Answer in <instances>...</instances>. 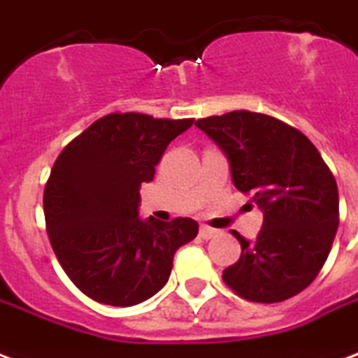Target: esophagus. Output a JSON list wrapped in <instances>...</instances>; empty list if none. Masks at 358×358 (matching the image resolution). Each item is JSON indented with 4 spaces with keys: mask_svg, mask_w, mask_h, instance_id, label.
Instances as JSON below:
<instances>
[{
    "mask_svg": "<svg viewBox=\"0 0 358 358\" xmlns=\"http://www.w3.org/2000/svg\"><path fill=\"white\" fill-rule=\"evenodd\" d=\"M217 234H219V230L210 229V227H201V230H199V236H201L202 239H212Z\"/></svg>",
    "mask_w": 358,
    "mask_h": 358,
    "instance_id": "obj_1",
    "label": "esophagus"
}]
</instances>
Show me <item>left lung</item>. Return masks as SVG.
I'll use <instances>...</instances> for the list:
<instances>
[{
	"mask_svg": "<svg viewBox=\"0 0 358 358\" xmlns=\"http://www.w3.org/2000/svg\"><path fill=\"white\" fill-rule=\"evenodd\" d=\"M195 126L229 157L232 182L264 212L255 241L232 230L241 256L223 280L252 303H280L317 277L338 230V187L310 139L252 111L199 119Z\"/></svg>",
	"mask_w": 358,
	"mask_h": 358,
	"instance_id": "obj_1",
	"label": "left lung"
}]
</instances>
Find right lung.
Wrapping results in <instances>:
<instances>
[{"label": "right lung", "instance_id": "obj_1", "mask_svg": "<svg viewBox=\"0 0 358 358\" xmlns=\"http://www.w3.org/2000/svg\"><path fill=\"white\" fill-rule=\"evenodd\" d=\"M195 119L109 113L72 139L44 187L53 252L91 299L143 303L167 284L178 247L196 238L189 217L139 219L141 184L152 182L169 143Z\"/></svg>", "mask_w": 358, "mask_h": 358}]
</instances>
